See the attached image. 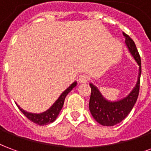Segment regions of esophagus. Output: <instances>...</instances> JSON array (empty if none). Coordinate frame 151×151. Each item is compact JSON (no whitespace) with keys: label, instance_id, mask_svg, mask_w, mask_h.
Wrapping results in <instances>:
<instances>
[{"label":"esophagus","instance_id":"34e87169","mask_svg":"<svg viewBox=\"0 0 151 151\" xmlns=\"http://www.w3.org/2000/svg\"><path fill=\"white\" fill-rule=\"evenodd\" d=\"M89 81V77L86 74H82L79 76L78 82L79 83H86Z\"/></svg>","mask_w":151,"mask_h":151}]
</instances>
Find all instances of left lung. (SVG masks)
Wrapping results in <instances>:
<instances>
[{"label":"left lung","instance_id":"1","mask_svg":"<svg viewBox=\"0 0 151 151\" xmlns=\"http://www.w3.org/2000/svg\"><path fill=\"white\" fill-rule=\"evenodd\" d=\"M123 35L125 38L127 48L139 66L138 75L136 84L132 91L125 97L115 101H111L104 98L98 87L93 83H90L91 88L89 103L90 111L94 119L104 126H113L121 122L133 109L139 94L140 77L142 73L141 58L133 40L124 32Z\"/></svg>","mask_w":151,"mask_h":151}]
</instances>
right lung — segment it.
<instances>
[{
  "label": "right lung",
  "mask_w": 151,
  "mask_h": 151,
  "mask_svg": "<svg viewBox=\"0 0 151 151\" xmlns=\"http://www.w3.org/2000/svg\"><path fill=\"white\" fill-rule=\"evenodd\" d=\"M76 86H77V81L73 82L72 84L69 86L65 91H63L62 94L59 96V98L56 99L55 103L48 109H47L46 111L40 112V113L29 112V111L23 110L19 105L17 104V103H16V105L18 106L19 110L24 114L25 116L27 117L31 121L34 122L36 124H39V125H46V124H48L52 123L56 120L58 115H59L60 111L62 109L66 95H68L69 92L75 87Z\"/></svg>",
  "instance_id": "add662e5"
}]
</instances>
